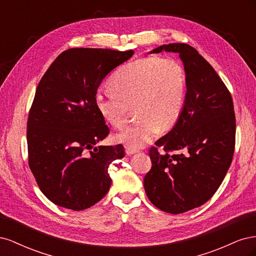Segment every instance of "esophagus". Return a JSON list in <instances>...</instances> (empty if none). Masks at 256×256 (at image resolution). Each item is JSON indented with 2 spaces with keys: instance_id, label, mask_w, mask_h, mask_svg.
<instances>
[{
  "instance_id": "obj_1",
  "label": "esophagus",
  "mask_w": 256,
  "mask_h": 256,
  "mask_svg": "<svg viewBox=\"0 0 256 256\" xmlns=\"http://www.w3.org/2000/svg\"><path fill=\"white\" fill-rule=\"evenodd\" d=\"M138 152V150H134V148H131V147H127L126 148V154H134Z\"/></svg>"
}]
</instances>
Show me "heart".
Listing matches in <instances>:
<instances>
[{"mask_svg": "<svg viewBox=\"0 0 256 256\" xmlns=\"http://www.w3.org/2000/svg\"><path fill=\"white\" fill-rule=\"evenodd\" d=\"M112 94L98 92L95 106L115 128L126 122L134 109L138 120L114 136L118 143L140 148L161 130L171 129L184 110L187 78L175 58L147 56L122 66L109 82Z\"/></svg>", "mask_w": 256, "mask_h": 256, "instance_id": "obj_1", "label": "heart"}]
</instances>
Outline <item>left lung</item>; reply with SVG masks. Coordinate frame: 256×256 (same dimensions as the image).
Wrapping results in <instances>:
<instances>
[{
  "mask_svg": "<svg viewBox=\"0 0 256 256\" xmlns=\"http://www.w3.org/2000/svg\"><path fill=\"white\" fill-rule=\"evenodd\" d=\"M164 50L180 54L187 94L180 120L150 148L144 188L160 210L178 214L203 205L220 187L234 156L236 118L230 90L196 49L168 44L150 53Z\"/></svg>",
  "mask_w": 256,
  "mask_h": 256,
  "instance_id": "obj_1",
  "label": "left lung"
}]
</instances>
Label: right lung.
I'll list each match as a JSON object with an SVG mask.
<instances>
[{"label": "right lung", "mask_w": 256, "mask_h": 256, "mask_svg": "<svg viewBox=\"0 0 256 256\" xmlns=\"http://www.w3.org/2000/svg\"><path fill=\"white\" fill-rule=\"evenodd\" d=\"M132 56V50L68 49L38 84L28 118V166L56 205L83 210L109 191L108 168L125 156V148L94 147L110 132L95 96L104 76Z\"/></svg>", "instance_id": "right-lung-1"}]
</instances>
